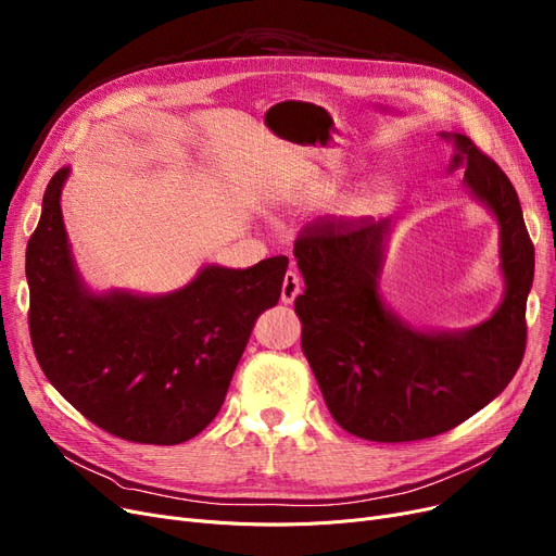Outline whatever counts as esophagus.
Segmentation results:
<instances>
[{
    "label": "esophagus",
    "mask_w": 556,
    "mask_h": 556,
    "mask_svg": "<svg viewBox=\"0 0 556 556\" xmlns=\"http://www.w3.org/2000/svg\"><path fill=\"white\" fill-rule=\"evenodd\" d=\"M300 290H302L300 275L293 273V270H288L286 277H283V283H281V302L283 304H293L295 298L300 295Z\"/></svg>",
    "instance_id": "34e87169"
}]
</instances>
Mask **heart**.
Wrapping results in <instances>:
<instances>
[{
  "mask_svg": "<svg viewBox=\"0 0 556 556\" xmlns=\"http://www.w3.org/2000/svg\"><path fill=\"white\" fill-rule=\"evenodd\" d=\"M376 202H378V193H369V195H365V198L358 202V210H369V207H374Z\"/></svg>",
  "mask_w": 556,
  "mask_h": 556,
  "instance_id": "1",
  "label": "heart"
}]
</instances>
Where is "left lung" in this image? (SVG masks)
<instances>
[{
	"mask_svg": "<svg viewBox=\"0 0 556 556\" xmlns=\"http://www.w3.org/2000/svg\"><path fill=\"white\" fill-rule=\"evenodd\" d=\"M451 170L501 225L505 298L486 323L455 333L405 325L378 295L390 220L317 218L295 241L304 293L295 300L302 352L340 428L369 442H417L442 434L498 396L520 367L534 279V245L503 168L466 135Z\"/></svg>",
	"mask_w": 556,
	"mask_h": 556,
	"instance_id": "8db88e82",
	"label": "left lung"
}]
</instances>
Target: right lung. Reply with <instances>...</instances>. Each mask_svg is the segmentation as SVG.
Returning a JSON list of instances; mask_svg holds the SVG:
<instances>
[{
	"mask_svg": "<svg viewBox=\"0 0 556 556\" xmlns=\"http://www.w3.org/2000/svg\"><path fill=\"white\" fill-rule=\"evenodd\" d=\"M55 170L26 245L28 331L49 383L105 432L182 444L218 415L256 317L275 306L288 256L207 266L175 293L94 295L74 268Z\"/></svg>",
	"mask_w": 556,
	"mask_h": 556,
	"instance_id": "obj_1",
	"label": "right lung"
}]
</instances>
